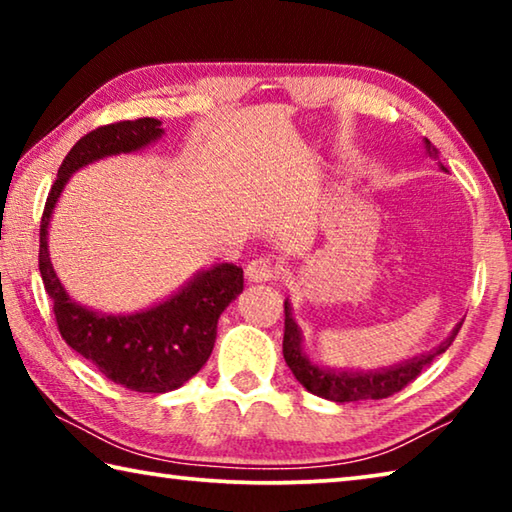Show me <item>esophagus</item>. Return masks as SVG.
<instances>
[{
  "mask_svg": "<svg viewBox=\"0 0 512 512\" xmlns=\"http://www.w3.org/2000/svg\"><path fill=\"white\" fill-rule=\"evenodd\" d=\"M277 275H280V268L271 257H257L246 266L248 282H271Z\"/></svg>",
  "mask_w": 512,
  "mask_h": 512,
  "instance_id": "34e87169",
  "label": "esophagus"
}]
</instances>
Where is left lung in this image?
<instances>
[{
    "label": "left lung",
    "instance_id": "left-lung-1",
    "mask_svg": "<svg viewBox=\"0 0 512 512\" xmlns=\"http://www.w3.org/2000/svg\"><path fill=\"white\" fill-rule=\"evenodd\" d=\"M424 142H427L429 155L436 158L438 151L433 149L429 140H424ZM456 332L452 334V339H447L436 352L422 354V357L406 361V363H402V366L379 370V372H368V375H352V372H329V370H320L316 366H311V363L302 357L298 325L293 323L289 302H284L282 352H284V361H287V366L291 368L293 375H296V379L307 388L309 393L325 397V400H332V402H341V404L343 402H359V400H384V397H391L395 393H400L402 388L409 386L411 381L418 377L420 372L427 368L440 352H445L449 345H452Z\"/></svg>",
    "mask_w": 512,
    "mask_h": 512
}]
</instances>
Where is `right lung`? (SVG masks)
<instances>
[{"instance_id": "1", "label": "right lung", "mask_w": 512, "mask_h": 512, "mask_svg": "<svg viewBox=\"0 0 512 512\" xmlns=\"http://www.w3.org/2000/svg\"><path fill=\"white\" fill-rule=\"evenodd\" d=\"M162 135L153 117L126 119L90 131L72 146L51 185L40 221L38 266L49 298L54 300L58 332L115 384L137 393H167L183 386L210 359L216 341V323L223 309L244 291V271L235 264H219L196 275L187 287L162 305L133 316H101L74 300L49 262V216L76 169L115 153L142 149Z\"/></svg>"}]
</instances>
